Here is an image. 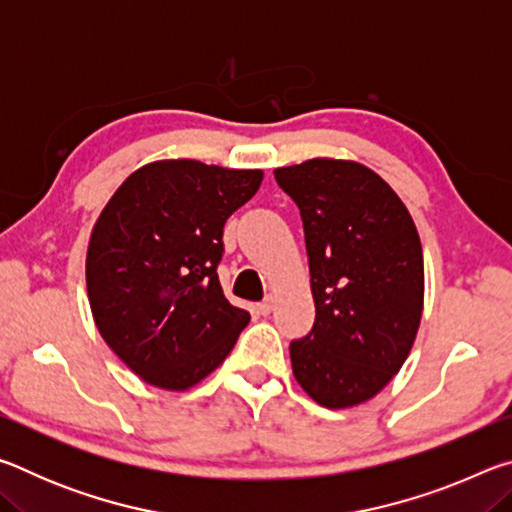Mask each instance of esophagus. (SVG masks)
<instances>
[{"instance_id":"1","label":"esophagus","mask_w":512,"mask_h":512,"mask_svg":"<svg viewBox=\"0 0 512 512\" xmlns=\"http://www.w3.org/2000/svg\"><path fill=\"white\" fill-rule=\"evenodd\" d=\"M273 302H275V296H273V293H268V296H266V298L257 305V311H259V314H262V316H268V314H271V311H273Z\"/></svg>"}]
</instances>
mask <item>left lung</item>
I'll list each match as a JSON object with an SVG mask.
<instances>
[{
    "label": "left lung",
    "instance_id": "8db88e82",
    "mask_svg": "<svg viewBox=\"0 0 512 512\" xmlns=\"http://www.w3.org/2000/svg\"><path fill=\"white\" fill-rule=\"evenodd\" d=\"M273 173L302 216L316 305L311 332L289 348L293 377L320 406H357L400 372L418 334V230L391 185L359 162L314 158Z\"/></svg>",
    "mask_w": 512,
    "mask_h": 512
}]
</instances>
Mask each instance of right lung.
Wrapping results in <instances>:
<instances>
[{
  "mask_svg": "<svg viewBox=\"0 0 512 512\" xmlns=\"http://www.w3.org/2000/svg\"><path fill=\"white\" fill-rule=\"evenodd\" d=\"M259 169L160 160L131 173L94 223L85 282L110 350L146 384L187 391L248 325L223 296V225L262 185Z\"/></svg>",
  "mask_w": 512,
  "mask_h": 512,
  "instance_id": "right-lung-1",
  "label": "right lung"
}]
</instances>
